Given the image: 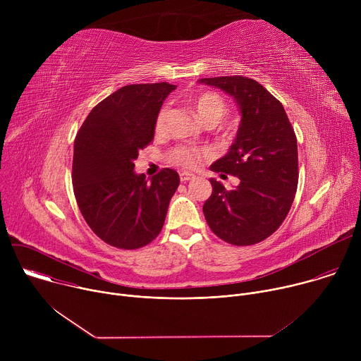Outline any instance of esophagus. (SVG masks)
<instances>
[{
  "label": "esophagus",
  "mask_w": 361,
  "mask_h": 361,
  "mask_svg": "<svg viewBox=\"0 0 361 361\" xmlns=\"http://www.w3.org/2000/svg\"><path fill=\"white\" fill-rule=\"evenodd\" d=\"M192 178H194V174H191V173H180V180H181L183 183L190 181V180H192Z\"/></svg>",
  "instance_id": "obj_1"
}]
</instances>
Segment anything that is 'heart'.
<instances>
[{
  "label": "heart",
  "mask_w": 361,
  "mask_h": 361,
  "mask_svg": "<svg viewBox=\"0 0 361 361\" xmlns=\"http://www.w3.org/2000/svg\"><path fill=\"white\" fill-rule=\"evenodd\" d=\"M192 106L197 116L207 126L219 124L228 113L227 101L216 91H209V90L200 91L192 99ZM167 116H169V107L164 106L159 111L156 117V123H154V130H156L157 135H161L164 133ZM205 154H207V151L201 147L180 144L173 147L170 151H167L166 159L170 164H174L177 167L195 169L202 161Z\"/></svg>",
  "instance_id": "1"
}]
</instances>
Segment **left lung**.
Returning a JSON list of instances; mask_svg holds the SVG:
<instances>
[{
	"label": "left lung",
	"instance_id": "1",
	"mask_svg": "<svg viewBox=\"0 0 361 361\" xmlns=\"http://www.w3.org/2000/svg\"><path fill=\"white\" fill-rule=\"evenodd\" d=\"M233 95L241 124L230 151L210 169L240 178L235 188L210 180L213 192L202 205L212 231L233 245L270 237L286 220L298 184L294 128L281 102L260 82L241 75L201 78Z\"/></svg>",
	"mask_w": 361,
	"mask_h": 361
}]
</instances>
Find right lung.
<instances>
[{
  "instance_id": "add662e5",
  "label": "right lung",
  "mask_w": 361,
  "mask_h": 361,
  "mask_svg": "<svg viewBox=\"0 0 361 361\" xmlns=\"http://www.w3.org/2000/svg\"><path fill=\"white\" fill-rule=\"evenodd\" d=\"M169 82L121 87L91 110L74 140L73 187L88 227L102 241L137 250L156 238L180 177L163 169L147 184L134 173L138 151L154 140Z\"/></svg>"
}]
</instances>
